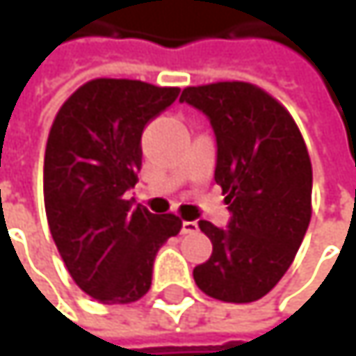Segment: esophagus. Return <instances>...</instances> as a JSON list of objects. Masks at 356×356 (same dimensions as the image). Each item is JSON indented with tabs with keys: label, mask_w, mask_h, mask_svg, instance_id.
<instances>
[{
	"label": "esophagus",
	"mask_w": 356,
	"mask_h": 356,
	"mask_svg": "<svg viewBox=\"0 0 356 356\" xmlns=\"http://www.w3.org/2000/svg\"><path fill=\"white\" fill-rule=\"evenodd\" d=\"M195 231H197V222H195V220H183V225H181V235L195 233Z\"/></svg>",
	"instance_id": "esophagus-1"
}]
</instances>
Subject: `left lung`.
Returning <instances> with one entry per match:
<instances>
[{"label":"left lung","mask_w":356,"mask_h":356,"mask_svg":"<svg viewBox=\"0 0 356 356\" xmlns=\"http://www.w3.org/2000/svg\"><path fill=\"white\" fill-rule=\"evenodd\" d=\"M181 103L202 111L216 136L214 181L231 220H200L212 241L193 280L208 297L251 303L291 268L312 220V161L303 136L276 99L248 82L187 86Z\"/></svg>","instance_id":"1"}]
</instances>
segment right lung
Returning <instances> with one entry per match:
<instances>
[{
  "label": "right lung",
  "instance_id": "right-lung-1",
  "mask_svg": "<svg viewBox=\"0 0 356 356\" xmlns=\"http://www.w3.org/2000/svg\"><path fill=\"white\" fill-rule=\"evenodd\" d=\"M177 97L179 88L97 78L51 125L42 169L49 229L74 282L99 303L142 299L159 249L181 231L175 214L127 200L142 167V131Z\"/></svg>",
  "mask_w": 356,
  "mask_h": 356
}]
</instances>
